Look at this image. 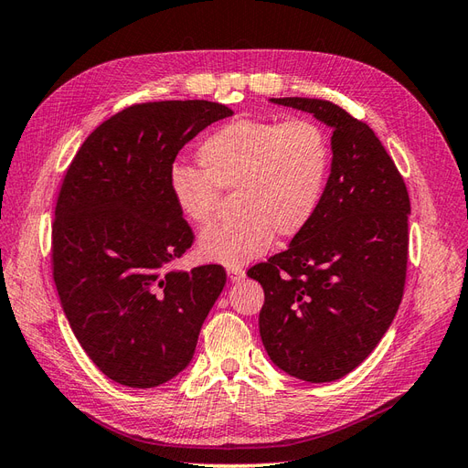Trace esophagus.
I'll list each match as a JSON object with an SVG mask.
<instances>
[{"instance_id":"34e87169","label":"esophagus","mask_w":468,"mask_h":468,"mask_svg":"<svg viewBox=\"0 0 468 468\" xmlns=\"http://www.w3.org/2000/svg\"><path fill=\"white\" fill-rule=\"evenodd\" d=\"M229 279H230V282H239V281H244L246 279V271L242 267H229Z\"/></svg>"}]
</instances>
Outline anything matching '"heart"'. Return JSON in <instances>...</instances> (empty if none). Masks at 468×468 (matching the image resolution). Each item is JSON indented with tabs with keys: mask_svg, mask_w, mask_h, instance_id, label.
<instances>
[{
	"mask_svg": "<svg viewBox=\"0 0 468 468\" xmlns=\"http://www.w3.org/2000/svg\"><path fill=\"white\" fill-rule=\"evenodd\" d=\"M197 154L203 169L176 165L169 191L181 215L201 226L215 218L220 191H236L239 218L210 226L197 246L201 260L226 267L261 258L275 232L292 238L313 222L332 160L328 134L310 119H236Z\"/></svg>",
	"mask_w": 468,
	"mask_h": 468,
	"instance_id": "b5f03b06",
	"label": "heart"
}]
</instances>
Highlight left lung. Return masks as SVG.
<instances>
[{
	"instance_id": "8db88e82",
	"label": "left lung",
	"mask_w": 468,
	"mask_h": 468,
	"mask_svg": "<svg viewBox=\"0 0 468 468\" xmlns=\"http://www.w3.org/2000/svg\"><path fill=\"white\" fill-rule=\"evenodd\" d=\"M269 101L310 112L334 134L330 176L313 222L285 251L248 271L265 292L260 334L281 371L330 382L371 356L400 306L410 199L365 122L324 99Z\"/></svg>"
}]
</instances>
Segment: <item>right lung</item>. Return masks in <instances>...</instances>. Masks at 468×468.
Instances as JSON below:
<instances>
[{
	"mask_svg": "<svg viewBox=\"0 0 468 468\" xmlns=\"http://www.w3.org/2000/svg\"><path fill=\"white\" fill-rule=\"evenodd\" d=\"M232 115L201 99L133 105L68 167L52 224L56 291L83 351L119 385L154 388L186 369L226 285L220 265L172 269L193 232L169 174L191 138Z\"/></svg>",
	"mask_w": 468,
	"mask_h": 468,
	"instance_id": "add662e5",
	"label": "right lung"
}]
</instances>
